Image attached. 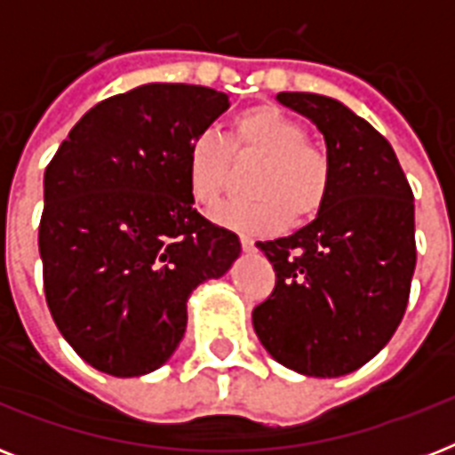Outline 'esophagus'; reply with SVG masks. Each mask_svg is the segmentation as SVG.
Masks as SVG:
<instances>
[{
	"label": "esophagus",
	"mask_w": 455,
	"mask_h": 455,
	"mask_svg": "<svg viewBox=\"0 0 455 455\" xmlns=\"http://www.w3.org/2000/svg\"><path fill=\"white\" fill-rule=\"evenodd\" d=\"M241 248H243V252H255V241H250L248 235H241Z\"/></svg>",
	"instance_id": "esophagus-1"
}]
</instances>
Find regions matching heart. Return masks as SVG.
<instances>
[{"instance_id":"heart-1","label":"heart","mask_w":455,"mask_h":455,"mask_svg":"<svg viewBox=\"0 0 455 455\" xmlns=\"http://www.w3.org/2000/svg\"><path fill=\"white\" fill-rule=\"evenodd\" d=\"M229 148L227 149L226 146ZM259 157L250 179V203L221 205L217 224L248 235H271L288 221L307 224L323 210L332 188V163L318 144L307 141V130L295 117L271 103L245 108L234 117L228 141L203 132L188 144L186 184L198 207L221 198L231 174V160Z\"/></svg>"}]
</instances>
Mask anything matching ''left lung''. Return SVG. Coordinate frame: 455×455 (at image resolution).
Listing matches in <instances>:
<instances>
[{"label":"left lung","instance_id":"8db88e82","mask_svg":"<svg viewBox=\"0 0 455 455\" xmlns=\"http://www.w3.org/2000/svg\"><path fill=\"white\" fill-rule=\"evenodd\" d=\"M276 99L323 134L332 188L311 224L257 243L276 288L252 325L285 368L339 378L373 359L402 323L416 269L413 191L387 139L345 103L307 92Z\"/></svg>","mask_w":455,"mask_h":455}]
</instances>
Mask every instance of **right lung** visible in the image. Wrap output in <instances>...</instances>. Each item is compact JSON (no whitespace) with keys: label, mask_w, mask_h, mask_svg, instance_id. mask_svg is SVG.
Wrapping results in <instances>:
<instances>
[{"label":"right lung","mask_w":455,"mask_h":455,"mask_svg":"<svg viewBox=\"0 0 455 455\" xmlns=\"http://www.w3.org/2000/svg\"><path fill=\"white\" fill-rule=\"evenodd\" d=\"M227 108L217 89L141 84L84 113L46 167V304L101 373L163 366L184 338L191 292L241 255L238 235L207 221L186 184L188 144Z\"/></svg>","instance_id":"1"}]
</instances>
